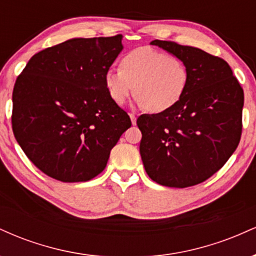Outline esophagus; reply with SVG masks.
I'll list each match as a JSON object with an SVG mask.
<instances>
[{
	"label": "esophagus",
	"instance_id": "esophagus-1",
	"mask_svg": "<svg viewBox=\"0 0 256 256\" xmlns=\"http://www.w3.org/2000/svg\"><path fill=\"white\" fill-rule=\"evenodd\" d=\"M130 119H131L132 125H136V114L130 113Z\"/></svg>",
	"mask_w": 256,
	"mask_h": 256
}]
</instances>
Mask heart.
I'll return each instance as SVG.
<instances>
[{
    "label": "heart",
    "instance_id": "obj_1",
    "mask_svg": "<svg viewBox=\"0 0 256 256\" xmlns=\"http://www.w3.org/2000/svg\"><path fill=\"white\" fill-rule=\"evenodd\" d=\"M120 70H110L104 84L112 101L122 104L135 88L134 98L152 113L171 110L183 98L189 80V72L180 58L140 46L125 55Z\"/></svg>",
    "mask_w": 256,
    "mask_h": 256
}]
</instances>
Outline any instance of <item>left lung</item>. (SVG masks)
Returning <instances> with one entry per match:
<instances>
[{"label":"left lung","instance_id":"8db88e82","mask_svg":"<svg viewBox=\"0 0 256 256\" xmlns=\"http://www.w3.org/2000/svg\"><path fill=\"white\" fill-rule=\"evenodd\" d=\"M180 58L189 72L183 98L171 110L142 114L140 152L158 184L188 188L219 171L238 146L243 89L225 60L195 46L152 40Z\"/></svg>","mask_w":256,"mask_h":256}]
</instances>
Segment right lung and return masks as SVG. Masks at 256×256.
I'll return each mask as SVG.
<instances>
[{"label":"right lung","mask_w":256,"mask_h":256,"mask_svg":"<svg viewBox=\"0 0 256 256\" xmlns=\"http://www.w3.org/2000/svg\"><path fill=\"white\" fill-rule=\"evenodd\" d=\"M122 36L72 38L37 52L16 78L12 126L37 168L66 183L104 170L112 148L131 126L112 101L104 76Z\"/></svg>","instance_id":"1"}]
</instances>
